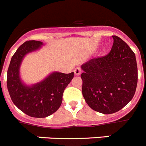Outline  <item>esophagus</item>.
<instances>
[{
	"label": "esophagus",
	"mask_w": 146,
	"mask_h": 146,
	"mask_svg": "<svg viewBox=\"0 0 146 146\" xmlns=\"http://www.w3.org/2000/svg\"><path fill=\"white\" fill-rule=\"evenodd\" d=\"M74 73H75V74L76 75V76H79V75L81 73V68H79V67H77L76 68H75Z\"/></svg>",
	"instance_id": "obj_1"
}]
</instances>
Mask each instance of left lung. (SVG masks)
I'll list each match as a JSON object with an SVG mask.
<instances>
[{"mask_svg":"<svg viewBox=\"0 0 146 146\" xmlns=\"http://www.w3.org/2000/svg\"><path fill=\"white\" fill-rule=\"evenodd\" d=\"M104 56L94 58L81 66L82 94L92 110L112 114L128 104L137 84L135 54L117 36Z\"/></svg>","mask_w":146,"mask_h":146,"instance_id":"obj_1","label":"left lung"}]
</instances>
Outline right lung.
Returning <instances> with one entry per match:
<instances>
[{
    "label": "right lung",
    "instance_id": "obj_1",
    "mask_svg": "<svg viewBox=\"0 0 146 146\" xmlns=\"http://www.w3.org/2000/svg\"><path fill=\"white\" fill-rule=\"evenodd\" d=\"M42 45L40 41L29 40L21 44L12 56L7 72V88L13 104L21 111L33 117H46L60 107L62 94L73 79L74 73L54 72L44 81L27 86L19 78V67L26 54Z\"/></svg>",
    "mask_w": 146,
    "mask_h": 146
}]
</instances>
